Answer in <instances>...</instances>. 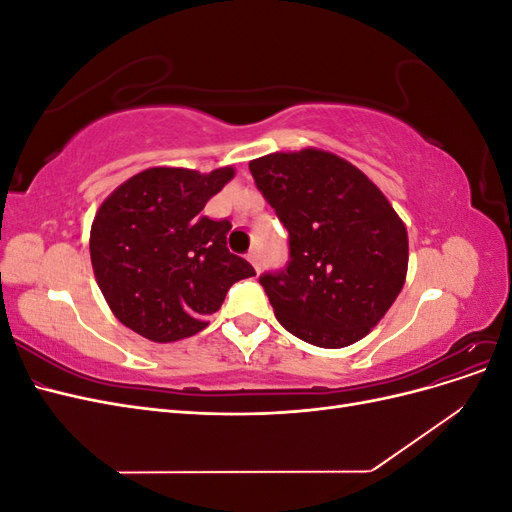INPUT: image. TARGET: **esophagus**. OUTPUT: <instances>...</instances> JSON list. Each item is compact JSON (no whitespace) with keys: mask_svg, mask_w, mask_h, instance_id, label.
<instances>
[{"mask_svg":"<svg viewBox=\"0 0 512 512\" xmlns=\"http://www.w3.org/2000/svg\"><path fill=\"white\" fill-rule=\"evenodd\" d=\"M247 258H250V262L254 265V269H256V271H260V260H258V254H256V252H250V254H247Z\"/></svg>","mask_w":512,"mask_h":512,"instance_id":"1","label":"esophagus"}]
</instances>
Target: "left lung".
<instances>
[{
  "label": "left lung",
  "instance_id": "left-lung-1",
  "mask_svg": "<svg viewBox=\"0 0 512 512\" xmlns=\"http://www.w3.org/2000/svg\"><path fill=\"white\" fill-rule=\"evenodd\" d=\"M250 170L290 235L286 271L260 277L275 318L318 348L359 342L404 288V220L363 170L331 151H275Z\"/></svg>",
  "mask_w": 512,
  "mask_h": 512
}]
</instances>
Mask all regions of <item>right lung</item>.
Masks as SVG:
<instances>
[{
  "label": "right lung",
  "instance_id": "1",
  "mask_svg": "<svg viewBox=\"0 0 512 512\" xmlns=\"http://www.w3.org/2000/svg\"><path fill=\"white\" fill-rule=\"evenodd\" d=\"M235 173L151 166L104 198L89 232L91 267L111 312L134 333L158 344L192 337L232 284L256 275L228 252L230 222L200 215Z\"/></svg>",
  "mask_w": 512,
  "mask_h": 512
}]
</instances>
